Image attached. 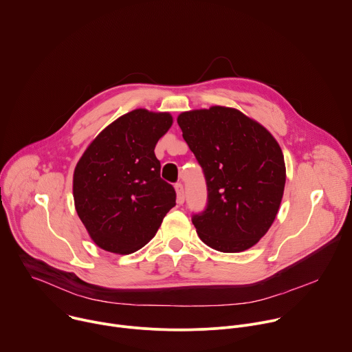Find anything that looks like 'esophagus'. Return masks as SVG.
<instances>
[{
    "label": "esophagus",
    "instance_id": "obj_1",
    "mask_svg": "<svg viewBox=\"0 0 352 352\" xmlns=\"http://www.w3.org/2000/svg\"><path fill=\"white\" fill-rule=\"evenodd\" d=\"M175 190H176V199H177V204L182 205L184 202V190H183V186L180 183H177L175 186Z\"/></svg>",
    "mask_w": 352,
    "mask_h": 352
}]
</instances>
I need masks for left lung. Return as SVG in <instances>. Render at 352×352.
Returning a JSON list of instances; mask_svg holds the SVG:
<instances>
[{
    "label": "left lung",
    "mask_w": 352,
    "mask_h": 352,
    "mask_svg": "<svg viewBox=\"0 0 352 352\" xmlns=\"http://www.w3.org/2000/svg\"><path fill=\"white\" fill-rule=\"evenodd\" d=\"M177 124L208 186V206L192 217L198 236L224 253L254 246L272 226L283 197L286 166L278 142L232 107L184 111Z\"/></svg>",
    "instance_id": "1"
}]
</instances>
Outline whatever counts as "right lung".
Listing matches in <instances>:
<instances>
[{"label":"right lung","mask_w":352,"mask_h":352,"mask_svg":"<svg viewBox=\"0 0 352 352\" xmlns=\"http://www.w3.org/2000/svg\"><path fill=\"white\" fill-rule=\"evenodd\" d=\"M172 124L169 113L132 110L107 125L77 162L76 210L103 250L117 254L139 250L176 205L175 188L161 179L154 153Z\"/></svg>","instance_id":"right-lung-1"}]
</instances>
